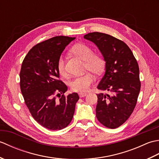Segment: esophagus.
<instances>
[{
	"mask_svg": "<svg viewBox=\"0 0 159 159\" xmlns=\"http://www.w3.org/2000/svg\"><path fill=\"white\" fill-rule=\"evenodd\" d=\"M79 95L80 98H83V97H85V96H87V93H79Z\"/></svg>",
	"mask_w": 159,
	"mask_h": 159,
	"instance_id": "obj_1",
	"label": "esophagus"
}]
</instances>
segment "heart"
Listing matches in <instances>:
<instances>
[{"mask_svg": "<svg viewBox=\"0 0 159 159\" xmlns=\"http://www.w3.org/2000/svg\"><path fill=\"white\" fill-rule=\"evenodd\" d=\"M70 52L85 61V70L89 71L96 76H100L104 72L106 67L105 59L102 55L93 53V50L89 46L82 43H76L72 47ZM57 68L60 75L63 76L66 75L65 61L63 56H60L57 61ZM93 80V76L91 73L87 72L82 76H76L71 80L70 89L76 92H86L89 89Z\"/></svg>", "mask_w": 159, "mask_h": 159, "instance_id": "b5f03b06", "label": "heart"}]
</instances>
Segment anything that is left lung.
<instances>
[{
    "mask_svg": "<svg viewBox=\"0 0 159 159\" xmlns=\"http://www.w3.org/2000/svg\"><path fill=\"white\" fill-rule=\"evenodd\" d=\"M93 42L105 59V74L97 88L111 95L97 94L98 120L109 128L126 121L136 106L141 89L139 68L135 57L126 43L110 35L93 32L84 35Z\"/></svg>",
    "mask_w": 159,
    "mask_h": 159,
    "instance_id": "obj_1",
    "label": "left lung"
}]
</instances>
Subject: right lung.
I'll return each mask as SVG.
<instances>
[{"instance_id":"right-lung-1","label":"right lung","mask_w":159,"mask_h":159,"mask_svg":"<svg viewBox=\"0 0 159 159\" xmlns=\"http://www.w3.org/2000/svg\"><path fill=\"white\" fill-rule=\"evenodd\" d=\"M74 39L56 36L40 42L29 50L22 63L20 89L26 105L34 120L49 130L68 126L79 99L77 93L63 95L67 87L59 79L57 68L59 57Z\"/></svg>"}]
</instances>
